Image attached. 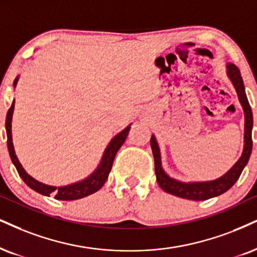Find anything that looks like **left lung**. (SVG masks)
I'll use <instances>...</instances> for the list:
<instances>
[{"label": "left lung", "instance_id": "obj_1", "mask_svg": "<svg viewBox=\"0 0 257 257\" xmlns=\"http://www.w3.org/2000/svg\"><path fill=\"white\" fill-rule=\"evenodd\" d=\"M226 68L227 76H229L233 87H235L239 102L242 104L243 110H244V147H243L242 156L235 163V166L231 168L229 172L224 174L223 176H220L219 179L205 182H181L168 176L163 170L162 163H161L160 148H158L155 136H151L150 145L155 158V173H156L157 183L164 192L169 193V194L195 201L207 200V199L213 198V196H218L229 191L231 187L235 185L246 163H248L252 149V112L251 108H250L249 101L246 99L244 84H243L242 76H240L238 68L235 64H231V63L226 65Z\"/></svg>", "mask_w": 257, "mask_h": 257}]
</instances>
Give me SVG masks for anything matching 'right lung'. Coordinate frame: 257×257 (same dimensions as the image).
Listing matches in <instances>:
<instances>
[{"label":"right lung","mask_w":257,"mask_h":257,"mask_svg":"<svg viewBox=\"0 0 257 257\" xmlns=\"http://www.w3.org/2000/svg\"><path fill=\"white\" fill-rule=\"evenodd\" d=\"M18 80L19 77L15 78L14 87L17 85ZM13 112H14V101H13L11 108L8 109L7 118H6L7 144H8V151H9V155H11L12 162L15 166V168H17L19 175H20L21 179L24 180L25 183H26L30 188H32L33 191H36L38 193H40V194L43 195H46V196L53 195L57 200H77V199L84 198V196H88L99 191L101 187L104 185V182H106L110 169H112L114 157H115V155L118 153L120 147H121L123 142H125V139L128 135L130 127H131V125H130L126 128H123L121 132H119V134L109 142L108 147L106 148L103 156L101 158L99 167L95 169V172L91 174L90 176H88L87 179L82 180L80 182L72 183V185H69V186L53 187V186H49V185H45V183L37 181L36 179H33L31 175H28V174L25 172L24 168H22L21 163L19 162L17 155H15L14 145H13V138H12Z\"/></svg>","instance_id":"add662e5"}]
</instances>
